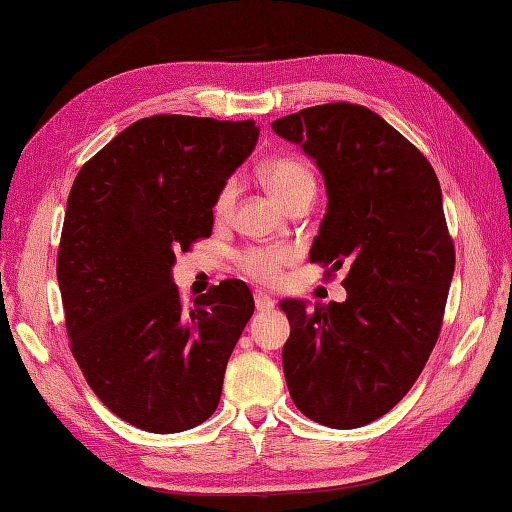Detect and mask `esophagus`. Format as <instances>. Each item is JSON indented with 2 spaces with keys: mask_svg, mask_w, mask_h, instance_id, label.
I'll use <instances>...</instances> for the list:
<instances>
[{
  "mask_svg": "<svg viewBox=\"0 0 512 512\" xmlns=\"http://www.w3.org/2000/svg\"><path fill=\"white\" fill-rule=\"evenodd\" d=\"M254 305L258 311H269L274 309V300H271L265 291H254Z\"/></svg>",
  "mask_w": 512,
  "mask_h": 512,
  "instance_id": "1",
  "label": "esophagus"
}]
</instances>
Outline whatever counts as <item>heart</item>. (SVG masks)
<instances>
[{"label":"heart","mask_w":512,"mask_h":512,"mask_svg":"<svg viewBox=\"0 0 512 512\" xmlns=\"http://www.w3.org/2000/svg\"><path fill=\"white\" fill-rule=\"evenodd\" d=\"M260 179L269 187L287 210L300 198L316 194V174L309 165L298 159V156H271L263 165H260ZM238 198V181L229 176L216 190L212 201V214L216 221H227L234 212ZM294 260V252L283 245H249L236 254V263L241 267L243 274L249 278L260 280L265 285L278 283L283 276L285 267Z\"/></svg>","instance_id":"heart-1"}]
</instances>
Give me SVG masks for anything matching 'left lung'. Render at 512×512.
Returning a JSON list of instances; mask_svg holds the SVG:
<instances>
[{"instance_id": "left-lung-1", "label": "left lung", "mask_w": 512, "mask_h": 512, "mask_svg": "<svg viewBox=\"0 0 512 512\" xmlns=\"http://www.w3.org/2000/svg\"><path fill=\"white\" fill-rule=\"evenodd\" d=\"M325 176L329 205L309 260L347 267V300L280 302L291 400L309 420L358 429L398 404L440 338L455 245L429 159L358 103L305 108L271 123Z\"/></svg>"}]
</instances>
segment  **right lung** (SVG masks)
<instances>
[{"label": "right lung", "mask_w": 512, "mask_h": 512, "mask_svg": "<svg viewBox=\"0 0 512 512\" xmlns=\"http://www.w3.org/2000/svg\"><path fill=\"white\" fill-rule=\"evenodd\" d=\"M258 141L256 121L154 114L81 165L57 254L70 351L108 409L137 429L179 433L210 417L254 314L243 280L185 307L176 252L212 236L216 190Z\"/></svg>", "instance_id": "obj_1"}]
</instances>
